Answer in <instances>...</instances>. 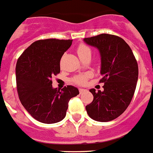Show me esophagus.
<instances>
[{
	"instance_id": "1",
	"label": "esophagus",
	"mask_w": 153,
	"mask_h": 153,
	"mask_svg": "<svg viewBox=\"0 0 153 153\" xmlns=\"http://www.w3.org/2000/svg\"><path fill=\"white\" fill-rule=\"evenodd\" d=\"M87 89H84V88H79V91H80V94H82L83 92H84V91H86Z\"/></svg>"
}]
</instances>
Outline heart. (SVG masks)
Listing matches in <instances>:
<instances>
[{"label":"heart","instance_id":"b5f03b06","mask_svg":"<svg viewBox=\"0 0 153 153\" xmlns=\"http://www.w3.org/2000/svg\"><path fill=\"white\" fill-rule=\"evenodd\" d=\"M88 51H90V49L88 46H84V45H80L77 48V54L79 56L80 54H82V53L88 52ZM88 74H81V75L76 76L73 79V81L77 84H84L86 83L87 80H88Z\"/></svg>","mask_w":153,"mask_h":153}]
</instances>
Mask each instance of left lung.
<instances>
[{
	"label": "left lung",
	"mask_w": 153,
	"mask_h": 153,
	"mask_svg": "<svg viewBox=\"0 0 153 153\" xmlns=\"http://www.w3.org/2000/svg\"><path fill=\"white\" fill-rule=\"evenodd\" d=\"M84 42L100 52L103 91L89 90L93 101L86 106L89 117L98 122L114 120L131 102L138 79V65L133 51L122 38L108 34L85 38Z\"/></svg>",
	"instance_id": "8db88e82"
}]
</instances>
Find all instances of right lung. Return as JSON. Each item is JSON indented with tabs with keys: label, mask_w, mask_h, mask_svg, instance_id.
Wrapping results in <instances>:
<instances>
[{
	"label": "right lung",
	"mask_w": 153,
	"mask_h": 153,
	"mask_svg": "<svg viewBox=\"0 0 153 153\" xmlns=\"http://www.w3.org/2000/svg\"><path fill=\"white\" fill-rule=\"evenodd\" d=\"M73 40H39L24 51L16 67L17 91L28 113L40 123L53 124L66 115L71 98L79 90L68 85L57 91L51 78L60 73V61Z\"/></svg>",
	"instance_id": "add662e5"
}]
</instances>
